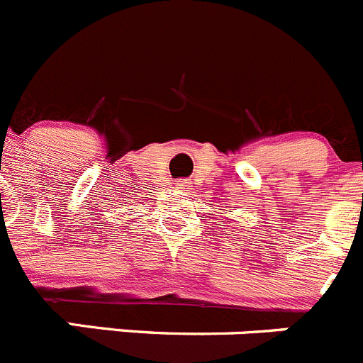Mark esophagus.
<instances>
[{"label":"esophagus","mask_w":363,"mask_h":363,"mask_svg":"<svg viewBox=\"0 0 363 363\" xmlns=\"http://www.w3.org/2000/svg\"><path fill=\"white\" fill-rule=\"evenodd\" d=\"M175 184H177V188L184 189V191H186V189H189V184H191V182L186 181V179H181V181H177Z\"/></svg>","instance_id":"obj_1"}]
</instances>
